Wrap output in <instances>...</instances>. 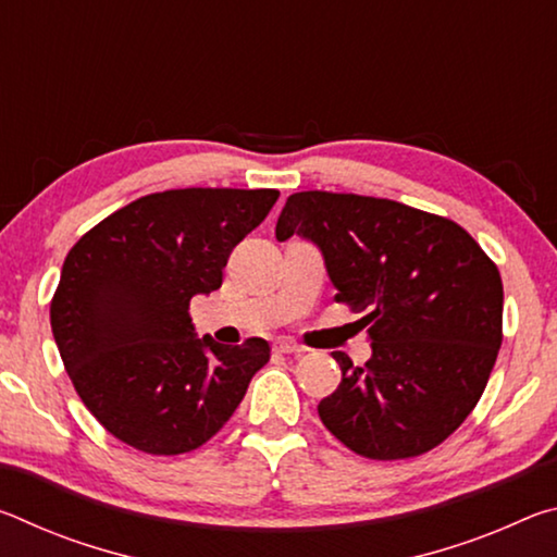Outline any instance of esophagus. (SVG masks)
I'll return each instance as SVG.
<instances>
[{
    "mask_svg": "<svg viewBox=\"0 0 557 557\" xmlns=\"http://www.w3.org/2000/svg\"><path fill=\"white\" fill-rule=\"evenodd\" d=\"M275 351H280V354H295V356H299L301 351H305V348L297 346V344H292V342H280V344H275Z\"/></svg>",
    "mask_w": 557,
    "mask_h": 557,
    "instance_id": "obj_1",
    "label": "esophagus"
}]
</instances>
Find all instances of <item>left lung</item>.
Here are the masks:
<instances>
[{
	"instance_id": "8db88e82",
	"label": "left lung",
	"mask_w": 557,
	"mask_h": 557,
	"mask_svg": "<svg viewBox=\"0 0 557 557\" xmlns=\"http://www.w3.org/2000/svg\"><path fill=\"white\" fill-rule=\"evenodd\" d=\"M277 240L324 258L336 301L369 332L363 366L334 351L338 388L319 403L336 440L371 459L437 447L482 398L502 348V275L455 221L373 196L292 194Z\"/></svg>"
}]
</instances>
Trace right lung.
<instances>
[{
  "mask_svg": "<svg viewBox=\"0 0 557 557\" xmlns=\"http://www.w3.org/2000/svg\"><path fill=\"white\" fill-rule=\"evenodd\" d=\"M275 188H174L108 215L65 256L51 329L65 371L110 435L147 455L209 442L270 361L265 338L196 336L188 301L223 282Z\"/></svg>",
  "mask_w": 557,
  "mask_h": 557,
  "instance_id": "1",
  "label": "right lung"
}]
</instances>
